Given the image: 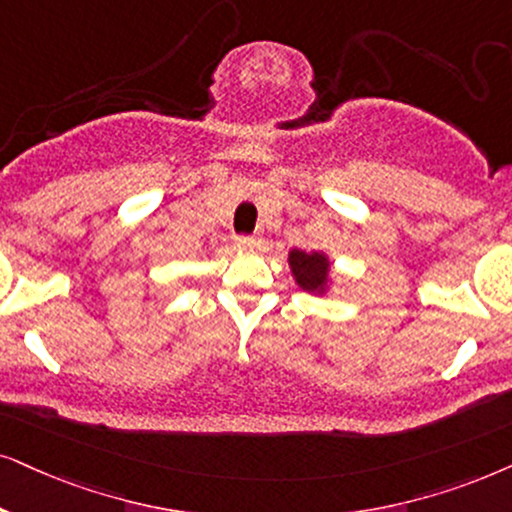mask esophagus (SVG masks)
I'll list each match as a JSON object with an SVG mask.
<instances>
[{
  "label": "esophagus",
  "instance_id": "esophagus-1",
  "mask_svg": "<svg viewBox=\"0 0 512 512\" xmlns=\"http://www.w3.org/2000/svg\"><path fill=\"white\" fill-rule=\"evenodd\" d=\"M234 243L236 248H257V245H260V241H257L255 236H236Z\"/></svg>",
  "mask_w": 512,
  "mask_h": 512
}]
</instances>
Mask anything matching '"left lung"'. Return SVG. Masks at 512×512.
<instances>
[{
    "label": "left lung",
    "instance_id": "8db88e82",
    "mask_svg": "<svg viewBox=\"0 0 512 512\" xmlns=\"http://www.w3.org/2000/svg\"><path fill=\"white\" fill-rule=\"evenodd\" d=\"M290 269L297 276V283L304 290H319L323 283H326V274H328V262L326 257L319 255V252H307L302 250H293L290 252Z\"/></svg>",
    "mask_w": 512,
    "mask_h": 512
}]
</instances>
